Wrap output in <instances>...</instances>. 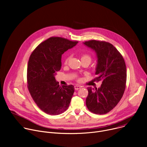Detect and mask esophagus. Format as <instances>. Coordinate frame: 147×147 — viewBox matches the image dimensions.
<instances>
[{
  "mask_svg": "<svg viewBox=\"0 0 147 147\" xmlns=\"http://www.w3.org/2000/svg\"><path fill=\"white\" fill-rule=\"evenodd\" d=\"M81 86H77V85H76V86H74V89L76 90H79V89H80L81 88Z\"/></svg>",
  "mask_w": 147,
  "mask_h": 147,
  "instance_id": "34e87169",
  "label": "esophagus"
}]
</instances>
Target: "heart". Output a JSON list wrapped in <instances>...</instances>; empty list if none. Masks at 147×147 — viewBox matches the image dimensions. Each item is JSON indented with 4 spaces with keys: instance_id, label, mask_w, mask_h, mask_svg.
I'll use <instances>...</instances> for the list:
<instances>
[{
    "instance_id": "heart-1",
    "label": "heart",
    "mask_w": 147,
    "mask_h": 147,
    "mask_svg": "<svg viewBox=\"0 0 147 147\" xmlns=\"http://www.w3.org/2000/svg\"><path fill=\"white\" fill-rule=\"evenodd\" d=\"M69 57H67L65 60V64H67V62L69 61ZM81 60H89L90 62H91V57L88 55V54H83L82 56H81ZM78 80H80V79H78Z\"/></svg>"
}]
</instances>
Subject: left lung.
I'll list each match as a JSON object with an SVG mask.
<instances>
[{
  "mask_svg": "<svg viewBox=\"0 0 147 147\" xmlns=\"http://www.w3.org/2000/svg\"><path fill=\"white\" fill-rule=\"evenodd\" d=\"M84 44L96 53L95 74L98 76L95 80H102L100 88H88L86 105L93 113L106 114L117 105L123 95L127 80L125 61L117 49L108 42L90 40Z\"/></svg>",
  "mask_w": 147,
  "mask_h": 147,
  "instance_id": "1",
  "label": "left lung"
}]
</instances>
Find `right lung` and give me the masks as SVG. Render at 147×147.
<instances>
[{"label":"right lung","instance_id":"obj_1","mask_svg":"<svg viewBox=\"0 0 147 147\" xmlns=\"http://www.w3.org/2000/svg\"><path fill=\"white\" fill-rule=\"evenodd\" d=\"M77 43L64 38L51 37L38 45L30 55L27 87L36 105L47 114H61L69 107L74 87L60 86L55 75L61 69V55Z\"/></svg>","mask_w":147,"mask_h":147}]
</instances>
